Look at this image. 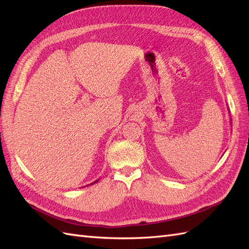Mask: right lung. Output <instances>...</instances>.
I'll return each instance as SVG.
<instances>
[{
	"label": "right lung",
	"mask_w": 249,
	"mask_h": 249,
	"mask_svg": "<svg viewBox=\"0 0 249 249\" xmlns=\"http://www.w3.org/2000/svg\"><path fill=\"white\" fill-rule=\"evenodd\" d=\"M96 182H99V179H96V180H95V182H93V183H92V184H90V185H93V184H95V183H96Z\"/></svg>",
	"instance_id": "right-lung-1"
}]
</instances>
